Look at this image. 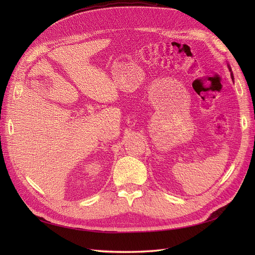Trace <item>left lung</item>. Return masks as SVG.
<instances>
[{
	"mask_svg": "<svg viewBox=\"0 0 255 255\" xmlns=\"http://www.w3.org/2000/svg\"><path fill=\"white\" fill-rule=\"evenodd\" d=\"M228 67H229V70H230V71H231V72H232V69H231V67H230V65H228ZM231 76H232V80H233V79H234V78H233V73H232V74H231Z\"/></svg>",
	"mask_w": 255,
	"mask_h": 255,
	"instance_id": "1",
	"label": "left lung"
}]
</instances>
